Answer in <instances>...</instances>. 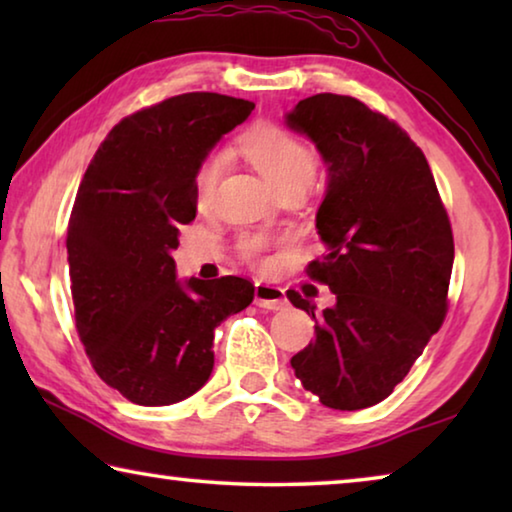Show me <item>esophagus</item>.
I'll use <instances>...</instances> for the list:
<instances>
[{
    "label": "esophagus",
    "mask_w": 512,
    "mask_h": 512,
    "mask_svg": "<svg viewBox=\"0 0 512 512\" xmlns=\"http://www.w3.org/2000/svg\"><path fill=\"white\" fill-rule=\"evenodd\" d=\"M255 302H257V307L271 309V311H280L289 305L287 296H284V289L273 287V284H268V282L255 284Z\"/></svg>",
    "instance_id": "esophagus-1"
}]
</instances>
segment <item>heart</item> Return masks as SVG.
Listing matches in <instances>:
<instances>
[{
	"label": "heart",
	"mask_w": 512,
	"mask_h": 512,
	"mask_svg": "<svg viewBox=\"0 0 512 512\" xmlns=\"http://www.w3.org/2000/svg\"><path fill=\"white\" fill-rule=\"evenodd\" d=\"M241 149L255 169L273 185L275 192H284L291 187H307L316 176V153L298 140L296 135L284 131L275 124H255L241 137ZM223 169V153L214 151L198 164L194 189L198 201H207L214 192L216 180ZM266 246L262 235H246L239 241L241 255L248 259L259 257Z\"/></svg>",
	"instance_id": "obj_1"
}]
</instances>
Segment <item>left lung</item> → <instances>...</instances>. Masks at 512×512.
<instances>
[{
    "label": "left lung",
    "instance_id": "8db88e82",
    "mask_svg": "<svg viewBox=\"0 0 512 512\" xmlns=\"http://www.w3.org/2000/svg\"><path fill=\"white\" fill-rule=\"evenodd\" d=\"M327 164L316 228L327 253L307 273L334 307L289 291L316 320V339L291 359L307 391L329 409L375 406L409 375L443 325L454 237L420 146L366 103L314 94L287 112Z\"/></svg>",
    "mask_w": 512,
    "mask_h": 512
}]
</instances>
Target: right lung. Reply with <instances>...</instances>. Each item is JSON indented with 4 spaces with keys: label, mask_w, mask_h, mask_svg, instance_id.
<instances>
[{
    "label": "right lung",
    "mask_w": 512,
    "mask_h": 512,
    "mask_svg": "<svg viewBox=\"0 0 512 512\" xmlns=\"http://www.w3.org/2000/svg\"><path fill=\"white\" fill-rule=\"evenodd\" d=\"M255 103L187 92L121 119L94 153L67 225L74 316L92 368L140 406L194 395L214 368V329L246 309L244 277H176L196 169Z\"/></svg>",
    "instance_id": "right-lung-1"
}]
</instances>
